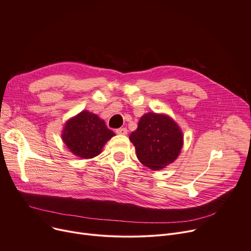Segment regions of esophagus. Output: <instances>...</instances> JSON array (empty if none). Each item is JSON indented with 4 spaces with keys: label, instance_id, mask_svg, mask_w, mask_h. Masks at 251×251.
<instances>
[{
    "label": "esophagus",
    "instance_id": "esophagus-1",
    "mask_svg": "<svg viewBox=\"0 0 251 251\" xmlns=\"http://www.w3.org/2000/svg\"><path fill=\"white\" fill-rule=\"evenodd\" d=\"M115 131H116V134H117V135H126V134H127V129H126V127H121V128H117Z\"/></svg>",
    "mask_w": 251,
    "mask_h": 251
}]
</instances>
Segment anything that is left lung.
<instances>
[{"mask_svg":"<svg viewBox=\"0 0 251 251\" xmlns=\"http://www.w3.org/2000/svg\"><path fill=\"white\" fill-rule=\"evenodd\" d=\"M141 163L152 170L164 168L178 157L183 136L176 123L165 114L149 112L141 117L129 136Z\"/></svg>","mask_w":251,"mask_h":251,"instance_id":"obj_1","label":"left lung"}]
</instances>
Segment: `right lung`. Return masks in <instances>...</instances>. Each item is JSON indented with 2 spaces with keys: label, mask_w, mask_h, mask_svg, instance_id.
Segmentation results:
<instances>
[{
  "label": "right lung",
  "mask_w": 251,
  "mask_h": 251,
  "mask_svg": "<svg viewBox=\"0 0 251 251\" xmlns=\"http://www.w3.org/2000/svg\"><path fill=\"white\" fill-rule=\"evenodd\" d=\"M113 136L114 132L104 121L84 110L67 122L62 138L74 155L90 159L99 155L103 146Z\"/></svg>",
  "instance_id": "right-lung-1"
}]
</instances>
